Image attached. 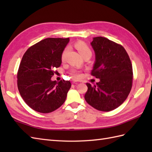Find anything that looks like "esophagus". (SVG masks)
<instances>
[{
    "label": "esophagus",
    "mask_w": 152,
    "mask_h": 152,
    "mask_svg": "<svg viewBox=\"0 0 152 152\" xmlns=\"http://www.w3.org/2000/svg\"><path fill=\"white\" fill-rule=\"evenodd\" d=\"M78 81H77V80H72V83H75L76 82H77Z\"/></svg>",
    "instance_id": "esophagus-1"
}]
</instances>
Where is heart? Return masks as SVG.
I'll use <instances>...</instances> for the list:
<instances>
[{"label":"heart","instance_id":"obj_1","mask_svg":"<svg viewBox=\"0 0 152 152\" xmlns=\"http://www.w3.org/2000/svg\"><path fill=\"white\" fill-rule=\"evenodd\" d=\"M75 48L78 50L79 53L81 54L82 56H84L85 54L88 53H91V49H90L88 45H87L85 42H81V41L77 42L75 44ZM68 51H69V48H64V50L63 51L62 55H61V60H62V61H64V60H65ZM70 74H71V76H72V78L75 79L79 78L81 76V74H80V71L74 69L70 70Z\"/></svg>","mask_w":152,"mask_h":152}]
</instances>
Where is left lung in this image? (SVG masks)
Listing matches in <instances>:
<instances>
[{
  "mask_svg": "<svg viewBox=\"0 0 152 152\" xmlns=\"http://www.w3.org/2000/svg\"><path fill=\"white\" fill-rule=\"evenodd\" d=\"M95 62L91 74L100 82L87 83L86 102L100 111L114 110L124 102L133 85V66L125 48L108 38L97 37L91 43Z\"/></svg>",
  "mask_w": 152,
  "mask_h": 152,
  "instance_id": "obj_1",
  "label": "left lung"
}]
</instances>
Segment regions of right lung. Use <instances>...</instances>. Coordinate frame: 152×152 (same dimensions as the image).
<instances>
[{"mask_svg":"<svg viewBox=\"0 0 152 152\" xmlns=\"http://www.w3.org/2000/svg\"><path fill=\"white\" fill-rule=\"evenodd\" d=\"M69 38H48L26 51L17 74L18 88L25 103L40 113L56 110L64 102L70 81H51L61 64V55Z\"/></svg>","mask_w":152,"mask_h":152,"instance_id":"1","label":"right lung"}]
</instances>
